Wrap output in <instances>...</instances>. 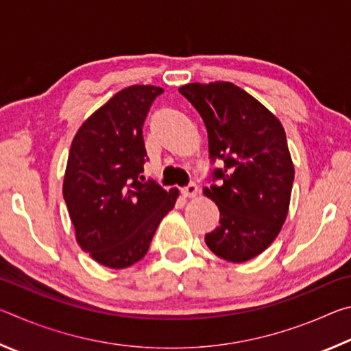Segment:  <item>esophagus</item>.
<instances>
[{
  "label": "esophagus",
  "instance_id": "obj_1",
  "mask_svg": "<svg viewBox=\"0 0 351 351\" xmlns=\"http://www.w3.org/2000/svg\"><path fill=\"white\" fill-rule=\"evenodd\" d=\"M198 192H199V189H198V186H197V184H195V182H190L189 186L181 189V193H182L186 198H195V197H197V195H198Z\"/></svg>",
  "mask_w": 351,
  "mask_h": 351
}]
</instances>
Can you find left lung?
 <instances>
[{
	"instance_id": "left-lung-1",
	"label": "left lung",
	"mask_w": 351,
	"mask_h": 351,
	"mask_svg": "<svg viewBox=\"0 0 351 351\" xmlns=\"http://www.w3.org/2000/svg\"><path fill=\"white\" fill-rule=\"evenodd\" d=\"M203 119L213 169L204 195L215 201L219 224L204 240L232 263L257 257L280 232L288 215L294 165L278 119L230 82L180 88Z\"/></svg>"
}]
</instances>
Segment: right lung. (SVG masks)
<instances>
[{"label": "right lung", "instance_id": "right-lung-1", "mask_svg": "<svg viewBox=\"0 0 351 351\" xmlns=\"http://www.w3.org/2000/svg\"><path fill=\"white\" fill-rule=\"evenodd\" d=\"M162 93L152 85L119 91L82 123L71 144L63 198L75 239L97 263L112 269L144 257L180 193L153 180L142 182L141 175L148 161L142 127Z\"/></svg>", "mask_w": 351, "mask_h": 351}]
</instances>
